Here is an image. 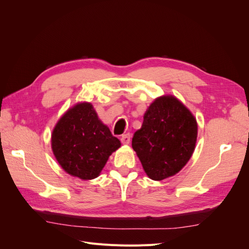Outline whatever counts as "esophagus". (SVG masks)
Wrapping results in <instances>:
<instances>
[{
	"label": "esophagus",
	"instance_id": "esophagus-1",
	"mask_svg": "<svg viewBox=\"0 0 249 249\" xmlns=\"http://www.w3.org/2000/svg\"><path fill=\"white\" fill-rule=\"evenodd\" d=\"M130 139H131V137H130V134H129V133L124 134L123 136H122V138H120V140H122L123 144H129V143H130Z\"/></svg>",
	"mask_w": 249,
	"mask_h": 249
}]
</instances>
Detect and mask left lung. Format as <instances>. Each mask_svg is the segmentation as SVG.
Masks as SVG:
<instances>
[{"instance_id": "1", "label": "left lung", "mask_w": 249, "mask_h": 249, "mask_svg": "<svg viewBox=\"0 0 249 249\" xmlns=\"http://www.w3.org/2000/svg\"><path fill=\"white\" fill-rule=\"evenodd\" d=\"M196 138L197 124L192 113L176 97L165 95L146 110L132 147L148 178L162 180L175 176L189 161Z\"/></svg>"}]
</instances>
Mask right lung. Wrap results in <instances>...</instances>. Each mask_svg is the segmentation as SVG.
<instances>
[{
    "label": "right lung",
    "mask_w": 249,
    "mask_h": 249,
    "mask_svg": "<svg viewBox=\"0 0 249 249\" xmlns=\"http://www.w3.org/2000/svg\"><path fill=\"white\" fill-rule=\"evenodd\" d=\"M119 146L120 141L102 124L89 103L67 111L52 135V149L58 163L71 176L82 179L99 177Z\"/></svg>",
    "instance_id": "right-lung-1"
}]
</instances>
